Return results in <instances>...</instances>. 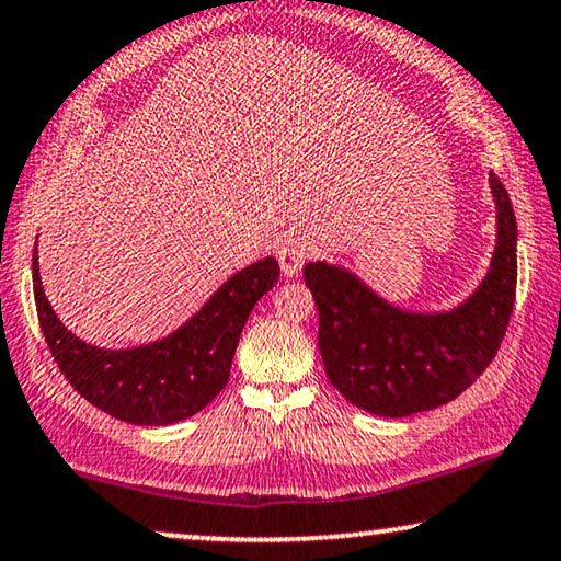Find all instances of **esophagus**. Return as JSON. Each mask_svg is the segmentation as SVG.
I'll use <instances>...</instances> for the list:
<instances>
[{
  "mask_svg": "<svg viewBox=\"0 0 561 561\" xmlns=\"http://www.w3.org/2000/svg\"><path fill=\"white\" fill-rule=\"evenodd\" d=\"M275 254H278L283 275H286V278H294V275H298V271H301V265L307 263L309 244L304 242L301 237H286V239H280Z\"/></svg>",
  "mask_w": 561,
  "mask_h": 561,
  "instance_id": "1",
  "label": "esophagus"
}]
</instances>
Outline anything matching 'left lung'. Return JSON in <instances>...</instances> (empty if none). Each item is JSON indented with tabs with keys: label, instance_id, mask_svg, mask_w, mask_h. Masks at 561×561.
I'll return each mask as SVG.
<instances>
[{
	"label": "left lung",
	"instance_id": "8db88e82",
	"mask_svg": "<svg viewBox=\"0 0 561 561\" xmlns=\"http://www.w3.org/2000/svg\"><path fill=\"white\" fill-rule=\"evenodd\" d=\"M490 185L497 247L482 286L461 307L417 314L391 307L343 267H304L319 309L327 378L351 404L381 417L435 410L467 391L497 355L515 304L518 227L511 195L494 172Z\"/></svg>",
	"mask_w": 561,
	"mask_h": 561
}]
</instances>
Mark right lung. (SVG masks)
I'll return each instance as SVG.
<instances>
[{
  "instance_id": "add662e5",
  "label": "right lung",
  "mask_w": 561,
  "mask_h": 561,
  "mask_svg": "<svg viewBox=\"0 0 561 561\" xmlns=\"http://www.w3.org/2000/svg\"><path fill=\"white\" fill-rule=\"evenodd\" d=\"M278 275L275 257L252 263L170 337L130 351H103L58 322L41 286L38 250L33 252L35 309L56 366L87 402L130 425H172L214 402L229 381L247 317Z\"/></svg>"
}]
</instances>
